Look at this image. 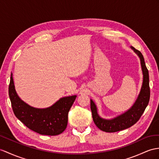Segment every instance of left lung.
<instances>
[{
  "label": "left lung",
  "mask_w": 159,
  "mask_h": 159,
  "mask_svg": "<svg viewBox=\"0 0 159 159\" xmlns=\"http://www.w3.org/2000/svg\"><path fill=\"white\" fill-rule=\"evenodd\" d=\"M131 48L140 57L143 72V84L141 91L133 107L126 113L117 117L112 120H105L99 117L95 104L92 100H90V108L93 121H94L95 125L100 130L105 131V132H116V131L129 128L134 125L135 123L138 122L142 114L144 113L149 102L150 91L149 86L148 70L146 66L144 57L140 51L134 47H131Z\"/></svg>",
  "instance_id": "obj_1"
}]
</instances>
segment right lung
<instances>
[{
  "label": "right lung",
  "instance_id": "obj_1",
  "mask_svg": "<svg viewBox=\"0 0 159 159\" xmlns=\"http://www.w3.org/2000/svg\"><path fill=\"white\" fill-rule=\"evenodd\" d=\"M9 95L16 117L31 130L47 135H59L66 129L68 113L76 98V96L64 97L47 109H36L19 98L15 90L12 73L9 86Z\"/></svg>",
  "mask_w": 159,
  "mask_h": 159
}]
</instances>
